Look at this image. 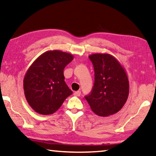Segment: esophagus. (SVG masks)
Instances as JSON below:
<instances>
[{
	"mask_svg": "<svg viewBox=\"0 0 156 156\" xmlns=\"http://www.w3.org/2000/svg\"><path fill=\"white\" fill-rule=\"evenodd\" d=\"M81 94V92L80 91H76L74 92V95L76 96H80Z\"/></svg>",
	"mask_w": 156,
	"mask_h": 156,
	"instance_id": "34e87169",
	"label": "esophagus"
}]
</instances>
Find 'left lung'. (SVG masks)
<instances>
[{"instance_id":"left-lung-1","label":"left lung","mask_w":156,"mask_h":156,"mask_svg":"<svg viewBox=\"0 0 156 156\" xmlns=\"http://www.w3.org/2000/svg\"><path fill=\"white\" fill-rule=\"evenodd\" d=\"M94 69V85L85 99L91 110L100 117L118 112L129 94V81L126 71L117 58L109 53L89 55Z\"/></svg>"}]
</instances>
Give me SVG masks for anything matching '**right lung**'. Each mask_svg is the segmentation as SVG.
<instances>
[{
    "instance_id": "right-lung-1",
    "label": "right lung",
    "mask_w": 156,
    "mask_h": 156,
    "mask_svg": "<svg viewBox=\"0 0 156 156\" xmlns=\"http://www.w3.org/2000/svg\"><path fill=\"white\" fill-rule=\"evenodd\" d=\"M73 60L72 54L48 51L30 66L23 78V90L27 102L36 112L52 115L72 94L65 82L64 69Z\"/></svg>"
}]
</instances>
